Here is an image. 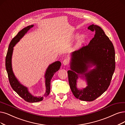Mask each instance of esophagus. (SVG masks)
<instances>
[{"mask_svg":"<svg viewBox=\"0 0 125 125\" xmlns=\"http://www.w3.org/2000/svg\"><path fill=\"white\" fill-rule=\"evenodd\" d=\"M69 62V59H67V58L64 59L63 61V62H62V63H63V64H64V66L67 65V64H68Z\"/></svg>","mask_w":125,"mask_h":125,"instance_id":"obj_1","label":"esophagus"}]
</instances>
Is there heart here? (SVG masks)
<instances>
[{
    "instance_id": "b5f03b06",
    "label": "heart",
    "mask_w": 125,
    "mask_h": 125,
    "mask_svg": "<svg viewBox=\"0 0 125 125\" xmlns=\"http://www.w3.org/2000/svg\"><path fill=\"white\" fill-rule=\"evenodd\" d=\"M85 39H86V36L84 35H82L81 37V38H80L79 41H78V44H77V46H81V44H82V43L84 41Z\"/></svg>"
}]
</instances>
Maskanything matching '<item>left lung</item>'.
Wrapping results in <instances>:
<instances>
[{
	"label": "left lung",
	"instance_id": "left-lung-1",
	"mask_svg": "<svg viewBox=\"0 0 125 125\" xmlns=\"http://www.w3.org/2000/svg\"><path fill=\"white\" fill-rule=\"evenodd\" d=\"M88 29L95 32L94 37L88 45L72 54L71 70H68V79L71 91L76 98L83 101H94L105 92L110 84L115 68L113 44L103 29L92 24ZM96 68L87 72L88 67ZM77 73L84 74L87 87L83 90L76 88Z\"/></svg>",
	"mask_w": 125,
	"mask_h": 125
}]
</instances>
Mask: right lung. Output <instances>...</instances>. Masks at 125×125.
I'll use <instances>...</instances> for the list:
<instances>
[{"instance_id": "add662e5", "label": "right lung", "mask_w": 125, "mask_h": 125, "mask_svg": "<svg viewBox=\"0 0 125 125\" xmlns=\"http://www.w3.org/2000/svg\"><path fill=\"white\" fill-rule=\"evenodd\" d=\"M33 27V25H31V26H29L27 27L23 28L12 39L9 44L6 57V68L8 73L9 81L11 87L25 101L29 103H36L42 101L43 99V98L46 97L48 96L50 92L51 79L54 73L58 70L61 66V62L57 61L51 64L48 68L45 74L46 92L43 95V97L40 96L37 97L33 96L29 92L27 88L22 86V84L19 83V82H18V80L14 75L12 69L11 59L13 47L15 45V44L19 41V40L24 36V35Z\"/></svg>"}]
</instances>
